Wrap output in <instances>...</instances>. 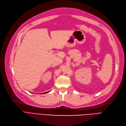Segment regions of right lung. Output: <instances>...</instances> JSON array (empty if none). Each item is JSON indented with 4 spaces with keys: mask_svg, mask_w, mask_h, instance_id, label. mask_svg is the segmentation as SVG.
Listing matches in <instances>:
<instances>
[{
    "mask_svg": "<svg viewBox=\"0 0 126 126\" xmlns=\"http://www.w3.org/2000/svg\"><path fill=\"white\" fill-rule=\"evenodd\" d=\"M50 91H48V92H45V93H42V94H46V93H48Z\"/></svg>",
    "mask_w": 126,
    "mask_h": 126,
    "instance_id": "right-lung-1",
    "label": "right lung"
}]
</instances>
